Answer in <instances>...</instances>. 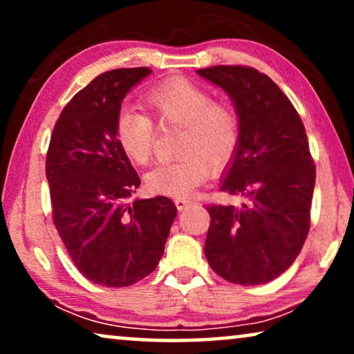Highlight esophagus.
<instances>
[{"mask_svg":"<svg viewBox=\"0 0 354 354\" xmlns=\"http://www.w3.org/2000/svg\"><path fill=\"white\" fill-rule=\"evenodd\" d=\"M192 205H193V203L190 200H185V198H177V200H176V206H177L178 211L187 209V207L192 206Z\"/></svg>","mask_w":354,"mask_h":354,"instance_id":"34e87169","label":"esophagus"}]
</instances>
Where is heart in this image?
<instances>
[{"instance_id": "obj_1", "label": "heart", "mask_w": 354, "mask_h": 354, "mask_svg": "<svg viewBox=\"0 0 354 354\" xmlns=\"http://www.w3.org/2000/svg\"><path fill=\"white\" fill-rule=\"evenodd\" d=\"M147 104L166 124L178 125L180 158L159 162L147 174L149 192L188 196L211 172H221L240 145V119L227 103L212 101L203 86L187 79H171L148 91ZM115 138L130 161L145 166L151 159L154 124L142 111L124 108L115 120Z\"/></svg>"}]
</instances>
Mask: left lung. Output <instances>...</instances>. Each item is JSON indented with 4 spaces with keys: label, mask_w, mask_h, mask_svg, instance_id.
<instances>
[{
    "label": "left lung",
    "mask_w": 354,
    "mask_h": 354,
    "mask_svg": "<svg viewBox=\"0 0 354 354\" xmlns=\"http://www.w3.org/2000/svg\"><path fill=\"white\" fill-rule=\"evenodd\" d=\"M196 74L229 95L240 119L239 149L219 188L243 201L206 207V259L232 283H268L293 264L309 232L316 167L306 130L283 91L253 67Z\"/></svg>",
    "instance_id": "1"
}]
</instances>
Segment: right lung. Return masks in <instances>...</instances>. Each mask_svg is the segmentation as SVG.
I'll return each mask as SVG.
<instances>
[{
	"label": "right lung",
	"mask_w": 354,
	"mask_h": 354,
	"mask_svg": "<svg viewBox=\"0 0 354 354\" xmlns=\"http://www.w3.org/2000/svg\"><path fill=\"white\" fill-rule=\"evenodd\" d=\"M149 74L114 69L91 80L62 109L46 154L57 234L77 269L104 287L151 274L177 216L167 196L130 201L140 177L115 138L125 95Z\"/></svg>",
	"instance_id": "1"
}]
</instances>
